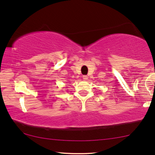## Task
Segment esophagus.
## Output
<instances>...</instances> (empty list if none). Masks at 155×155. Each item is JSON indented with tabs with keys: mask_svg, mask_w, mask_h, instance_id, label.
I'll list each match as a JSON object with an SVG mask.
<instances>
[{
	"mask_svg": "<svg viewBox=\"0 0 155 155\" xmlns=\"http://www.w3.org/2000/svg\"><path fill=\"white\" fill-rule=\"evenodd\" d=\"M82 78H83L84 80H87L88 79V76L87 75H83V76H82Z\"/></svg>",
	"mask_w": 155,
	"mask_h": 155,
	"instance_id": "34e87169",
	"label": "esophagus"
}]
</instances>
